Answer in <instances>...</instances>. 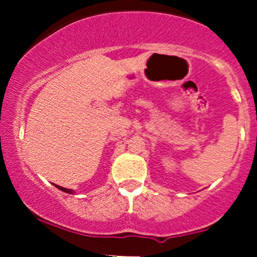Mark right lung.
Returning a JSON list of instances; mask_svg holds the SVG:
<instances>
[{
  "mask_svg": "<svg viewBox=\"0 0 257 257\" xmlns=\"http://www.w3.org/2000/svg\"><path fill=\"white\" fill-rule=\"evenodd\" d=\"M54 186H56V188H58L59 190H62V191H64V193H67V194H74V191L72 190V189H67V188H63V186H59V185H56V184H54Z\"/></svg>",
  "mask_w": 257,
  "mask_h": 257,
  "instance_id": "obj_1",
  "label": "right lung"
}]
</instances>
